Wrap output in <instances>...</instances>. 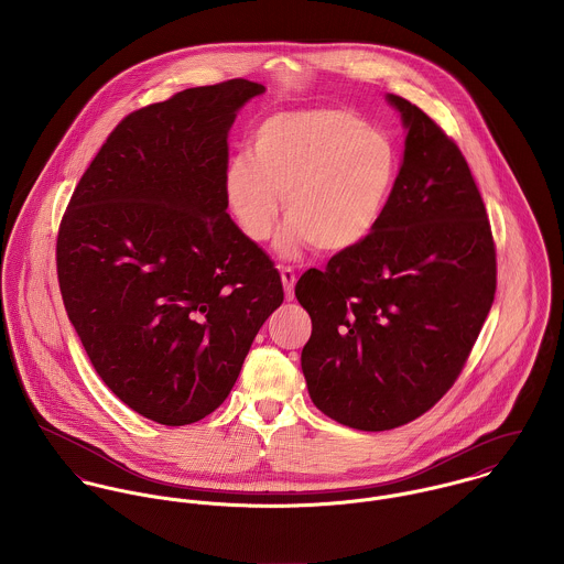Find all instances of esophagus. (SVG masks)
<instances>
[{"label": "esophagus", "instance_id": "esophagus-1", "mask_svg": "<svg viewBox=\"0 0 564 564\" xmlns=\"http://www.w3.org/2000/svg\"><path fill=\"white\" fill-rule=\"evenodd\" d=\"M280 275H282V286H284V295L286 300L291 302L295 297V282H297V275L291 267H280Z\"/></svg>", "mask_w": 564, "mask_h": 564}]
</instances>
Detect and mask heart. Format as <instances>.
<instances>
[{"mask_svg": "<svg viewBox=\"0 0 564 564\" xmlns=\"http://www.w3.org/2000/svg\"><path fill=\"white\" fill-rule=\"evenodd\" d=\"M393 141L345 108H306L267 117L251 134V156L224 173V197L242 235L267 241L280 215L289 221L278 251L295 256L313 245L338 253L378 226L398 177Z\"/></svg>", "mask_w": 564, "mask_h": 564, "instance_id": "b5f03b06", "label": "heart"}]
</instances>
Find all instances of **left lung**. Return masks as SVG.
Instances as JSON below:
<instances>
[{"label": "left lung", "mask_w": 564, "mask_h": 564, "mask_svg": "<svg viewBox=\"0 0 564 564\" xmlns=\"http://www.w3.org/2000/svg\"><path fill=\"white\" fill-rule=\"evenodd\" d=\"M403 159L373 232L308 269L302 371L313 403L365 432L421 416L460 376L492 306L497 262L480 191L458 145L400 95Z\"/></svg>", "instance_id": "8db88e82"}]
</instances>
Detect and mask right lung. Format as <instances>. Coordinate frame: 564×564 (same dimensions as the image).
Listing matches in <instances>:
<instances>
[{
    "instance_id": "obj_1",
    "label": "right lung",
    "mask_w": 564,
    "mask_h": 564,
    "mask_svg": "<svg viewBox=\"0 0 564 564\" xmlns=\"http://www.w3.org/2000/svg\"><path fill=\"white\" fill-rule=\"evenodd\" d=\"M262 93L239 78L128 115L61 224V293L90 365L162 425L195 423L226 402L284 300L278 269L224 197L228 132Z\"/></svg>"
}]
</instances>
